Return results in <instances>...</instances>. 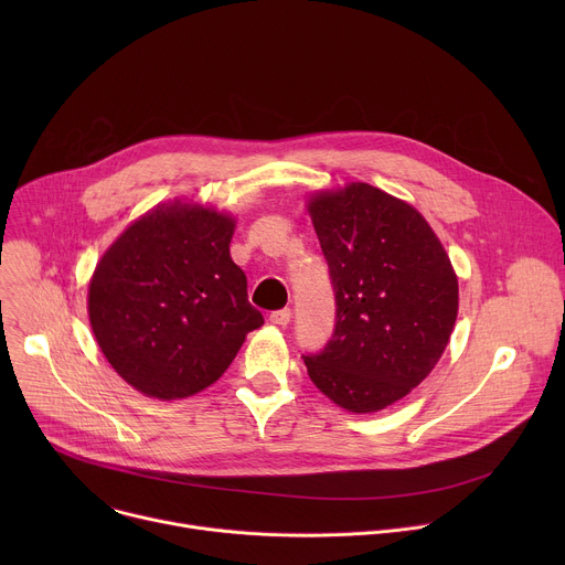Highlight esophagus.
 I'll return each instance as SVG.
<instances>
[{"label": "esophagus", "instance_id": "34e87169", "mask_svg": "<svg viewBox=\"0 0 565 565\" xmlns=\"http://www.w3.org/2000/svg\"><path fill=\"white\" fill-rule=\"evenodd\" d=\"M270 321L275 327H286L290 321V308H281V310L270 312Z\"/></svg>", "mask_w": 565, "mask_h": 565}]
</instances>
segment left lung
<instances>
[{
    "label": "left lung",
    "instance_id": "8db88e82",
    "mask_svg": "<svg viewBox=\"0 0 565 565\" xmlns=\"http://www.w3.org/2000/svg\"><path fill=\"white\" fill-rule=\"evenodd\" d=\"M306 210L335 290V333L303 358L312 384L351 414L412 393L443 358L458 277L427 218L369 183L312 192Z\"/></svg>",
    "mask_w": 565,
    "mask_h": 565
}]
</instances>
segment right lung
Returning <instances> with one entry per match:
<instances>
[{
  "label": "right lung",
  "mask_w": 565,
  "mask_h": 565,
  "mask_svg": "<svg viewBox=\"0 0 565 565\" xmlns=\"http://www.w3.org/2000/svg\"><path fill=\"white\" fill-rule=\"evenodd\" d=\"M236 218L174 199L131 221L100 257L87 310L111 369L156 399L214 384L264 324L230 257Z\"/></svg>",
  "instance_id": "obj_1"
}]
</instances>
